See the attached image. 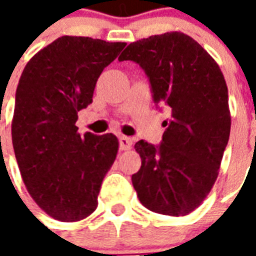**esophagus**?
Returning a JSON list of instances; mask_svg holds the SVG:
<instances>
[{"label":"esophagus","mask_w":256,"mask_h":256,"mask_svg":"<svg viewBox=\"0 0 256 256\" xmlns=\"http://www.w3.org/2000/svg\"><path fill=\"white\" fill-rule=\"evenodd\" d=\"M132 145H133V141L132 138H128V137H119V146H120V150H128L132 148Z\"/></svg>","instance_id":"obj_1"}]
</instances>
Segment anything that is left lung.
I'll return each instance as SVG.
<instances>
[{
    "instance_id": "1",
    "label": "left lung",
    "mask_w": 256,
    "mask_h": 256,
    "mask_svg": "<svg viewBox=\"0 0 256 256\" xmlns=\"http://www.w3.org/2000/svg\"><path fill=\"white\" fill-rule=\"evenodd\" d=\"M148 75L164 120L159 146L134 145L141 168L132 182L141 204L154 212L188 215L214 186L230 134L228 86L214 58L193 38L172 31L130 44L122 56Z\"/></svg>"
}]
</instances>
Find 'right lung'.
Wrapping results in <instances>:
<instances>
[{"instance_id":"obj_1","label":"right lung","mask_w":256,"mask_h":256,"mask_svg":"<svg viewBox=\"0 0 256 256\" xmlns=\"http://www.w3.org/2000/svg\"><path fill=\"white\" fill-rule=\"evenodd\" d=\"M126 46L64 36L30 58L16 89L12 144L26 188L62 222L97 208L101 182L116 159V136H80L78 112L92 104L102 70Z\"/></svg>"}]
</instances>
